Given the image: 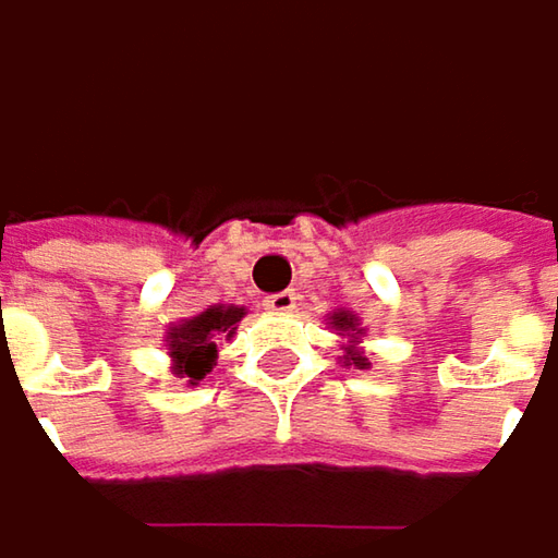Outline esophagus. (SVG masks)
I'll list each match as a JSON object with an SVG mask.
<instances>
[{"label":"esophagus","mask_w":558,"mask_h":558,"mask_svg":"<svg viewBox=\"0 0 558 558\" xmlns=\"http://www.w3.org/2000/svg\"><path fill=\"white\" fill-rule=\"evenodd\" d=\"M266 311H272V314H289L298 307V292H279V294H269L264 301Z\"/></svg>","instance_id":"esophagus-1"}]
</instances>
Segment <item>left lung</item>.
I'll return each mask as SVG.
<instances>
[{
    "instance_id": "1",
    "label": "left lung",
    "mask_w": 558,
    "mask_h": 558,
    "mask_svg": "<svg viewBox=\"0 0 558 558\" xmlns=\"http://www.w3.org/2000/svg\"><path fill=\"white\" fill-rule=\"evenodd\" d=\"M326 326L342 339V357H339V364L342 367H354V371H367L371 367V361H367V354L361 349V342H364V332H367V326L361 323V317L354 314V311H342V307H336L332 314H326Z\"/></svg>"
}]
</instances>
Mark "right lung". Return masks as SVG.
Instances as JSON below:
<instances>
[{
  "instance_id": "obj_1",
  "label": "right lung",
  "mask_w": 558,
  "mask_h": 558,
  "mask_svg": "<svg viewBox=\"0 0 558 558\" xmlns=\"http://www.w3.org/2000/svg\"><path fill=\"white\" fill-rule=\"evenodd\" d=\"M244 314L247 311L238 304H209L207 311H201L194 317L169 323L162 345L172 357V371L179 376H187V386H197V379H204L213 357H216V342L232 339Z\"/></svg>"
}]
</instances>
